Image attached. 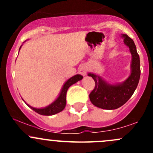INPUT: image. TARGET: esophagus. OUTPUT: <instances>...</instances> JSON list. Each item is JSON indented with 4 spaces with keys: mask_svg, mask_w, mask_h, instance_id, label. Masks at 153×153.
Returning <instances> with one entry per match:
<instances>
[{
    "mask_svg": "<svg viewBox=\"0 0 153 153\" xmlns=\"http://www.w3.org/2000/svg\"><path fill=\"white\" fill-rule=\"evenodd\" d=\"M78 72H79V73L81 74V75H84H84H86V72H87V67L84 65L81 66L79 68V69H78Z\"/></svg>",
    "mask_w": 153,
    "mask_h": 153,
    "instance_id": "1",
    "label": "esophagus"
}]
</instances>
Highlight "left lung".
I'll use <instances>...</instances> for the list:
<instances>
[{"label":"left lung","mask_w":153,"mask_h":153,"mask_svg":"<svg viewBox=\"0 0 153 153\" xmlns=\"http://www.w3.org/2000/svg\"><path fill=\"white\" fill-rule=\"evenodd\" d=\"M124 44L129 48L132 55V72L123 84L109 85L100 77L89 73L95 81V86L89 94V99L92 104L104 109H115L121 107L131 98L137 88L141 75L140 58L133 40L128 35H123Z\"/></svg>","instance_id":"obj_1"}]
</instances>
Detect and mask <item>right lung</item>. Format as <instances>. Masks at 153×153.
Wrapping results in <instances>:
<instances>
[{"label":"right lung","instance_id":"right-lung-1","mask_svg":"<svg viewBox=\"0 0 153 153\" xmlns=\"http://www.w3.org/2000/svg\"><path fill=\"white\" fill-rule=\"evenodd\" d=\"M82 78L83 76L81 75H76L75 76L72 77L71 78H69L67 82L64 84L58 99L55 102L52 103L51 105L48 106L47 107L43 108V109H36V108L32 107V106L29 105L28 106L29 107H31V109H33L35 112H36L37 113L42 115H52L61 112L65 108L66 104H67L66 96H67V92L69 87L72 86V84L78 82V81H81Z\"/></svg>","mask_w":153,"mask_h":153}]
</instances>
